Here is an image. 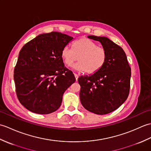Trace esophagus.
<instances>
[{
  "label": "esophagus",
  "mask_w": 151,
  "mask_h": 151,
  "mask_svg": "<svg viewBox=\"0 0 151 151\" xmlns=\"http://www.w3.org/2000/svg\"><path fill=\"white\" fill-rule=\"evenodd\" d=\"M74 75H75V78H76V81H78V75L77 74H76V73H75V74H74Z\"/></svg>",
  "instance_id": "obj_1"
}]
</instances>
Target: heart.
<instances>
[{
	"mask_svg": "<svg viewBox=\"0 0 151 151\" xmlns=\"http://www.w3.org/2000/svg\"><path fill=\"white\" fill-rule=\"evenodd\" d=\"M63 62L67 67H71L76 60L79 62L75 68L88 74H94L101 70L107 60V52L104 48L86 37L74 41L72 50L64 47L60 54Z\"/></svg>",
	"mask_w": 151,
	"mask_h": 151,
	"instance_id": "heart-1",
	"label": "heart"
}]
</instances>
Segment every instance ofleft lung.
I'll return each instance as SVG.
<instances>
[{
  "mask_svg": "<svg viewBox=\"0 0 151 151\" xmlns=\"http://www.w3.org/2000/svg\"><path fill=\"white\" fill-rule=\"evenodd\" d=\"M99 41L107 52V60L98 72L78 78L80 99L86 110L104 115L116 110L129 95L131 68L124 51L106 37L88 36Z\"/></svg>",
  "mask_w": 151,
  "mask_h": 151,
  "instance_id": "left-lung-1",
  "label": "left lung"
}]
</instances>
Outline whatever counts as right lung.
Wrapping results in <instances>:
<instances>
[{
  "label": "right lung",
  "mask_w": 151,
  "mask_h": 151,
  "mask_svg": "<svg viewBox=\"0 0 151 151\" xmlns=\"http://www.w3.org/2000/svg\"><path fill=\"white\" fill-rule=\"evenodd\" d=\"M73 39L52 32L39 35L22 47L14 78L19 101L28 110L49 114L60 108L63 93L76 81L60 56Z\"/></svg>",
  "instance_id": "add662e5"
}]
</instances>
